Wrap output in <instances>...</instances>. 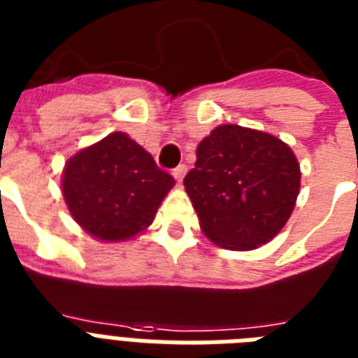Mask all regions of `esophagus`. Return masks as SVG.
I'll use <instances>...</instances> for the list:
<instances>
[{
	"instance_id": "obj_1",
	"label": "esophagus",
	"mask_w": 358,
	"mask_h": 358,
	"mask_svg": "<svg viewBox=\"0 0 358 358\" xmlns=\"http://www.w3.org/2000/svg\"><path fill=\"white\" fill-rule=\"evenodd\" d=\"M185 173H187V167H185V165H178L176 169H173V176L176 182H182L185 176Z\"/></svg>"
}]
</instances>
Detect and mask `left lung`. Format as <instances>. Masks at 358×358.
I'll return each mask as SVG.
<instances>
[{"mask_svg":"<svg viewBox=\"0 0 358 358\" xmlns=\"http://www.w3.org/2000/svg\"><path fill=\"white\" fill-rule=\"evenodd\" d=\"M184 187L206 238L223 249L252 250L288 223L301 169L275 135L223 124L199 143Z\"/></svg>","mask_w":358,"mask_h":358,"instance_id":"obj_1","label":"left lung"}]
</instances>
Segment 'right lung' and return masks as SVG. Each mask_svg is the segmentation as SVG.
Returning <instances> with one entry per match:
<instances>
[{"label": "right lung", "mask_w": 358, "mask_h": 358, "mask_svg": "<svg viewBox=\"0 0 358 358\" xmlns=\"http://www.w3.org/2000/svg\"><path fill=\"white\" fill-rule=\"evenodd\" d=\"M173 185V176L124 131L76 152L61 180L70 215L87 234L106 243L145 232Z\"/></svg>", "instance_id": "1"}]
</instances>
